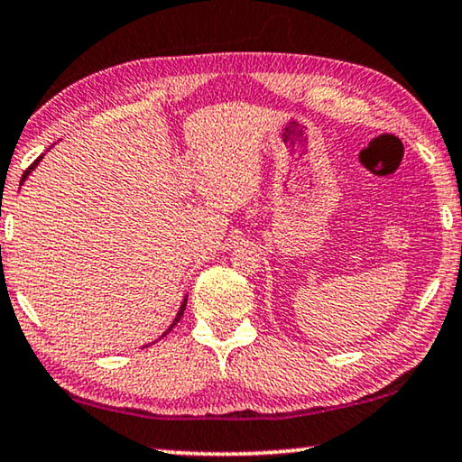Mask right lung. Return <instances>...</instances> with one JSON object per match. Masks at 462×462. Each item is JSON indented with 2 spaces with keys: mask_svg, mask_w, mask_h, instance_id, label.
Segmentation results:
<instances>
[{
  "mask_svg": "<svg viewBox=\"0 0 462 462\" xmlns=\"http://www.w3.org/2000/svg\"><path fill=\"white\" fill-rule=\"evenodd\" d=\"M42 156L44 154H41V156H38V159L32 162V165H30L26 171H24V175H22V181L20 183H24L26 181V179H28V175L30 173H32V171L36 169V165H38V162H41L42 161ZM185 303H187V295H185V300H183V303H181V308H179V311H177V316H175V319H173V322H171V326H169V330L165 332V334H162V336H167L171 330H173V328L177 326V322H179V319H181V316H183V311H185ZM162 336H161V338H162Z\"/></svg>",
  "mask_w": 462,
  "mask_h": 462,
  "instance_id": "obj_1",
  "label": "right lung"
}]
</instances>
